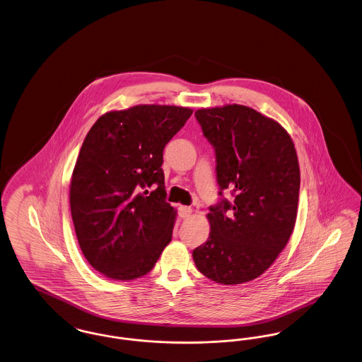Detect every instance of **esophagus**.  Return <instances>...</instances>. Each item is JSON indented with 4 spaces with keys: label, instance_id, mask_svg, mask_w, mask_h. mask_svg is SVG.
Instances as JSON below:
<instances>
[{
    "label": "esophagus",
    "instance_id": "34e87169",
    "mask_svg": "<svg viewBox=\"0 0 362 362\" xmlns=\"http://www.w3.org/2000/svg\"><path fill=\"white\" fill-rule=\"evenodd\" d=\"M191 213H192V209L189 206H179V216L182 217V218H189V216H191Z\"/></svg>",
    "mask_w": 362,
    "mask_h": 362
}]
</instances>
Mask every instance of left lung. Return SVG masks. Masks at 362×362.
<instances>
[{
  "instance_id": "obj_1",
  "label": "left lung",
  "mask_w": 362,
  "mask_h": 362,
  "mask_svg": "<svg viewBox=\"0 0 362 362\" xmlns=\"http://www.w3.org/2000/svg\"><path fill=\"white\" fill-rule=\"evenodd\" d=\"M216 153L220 202L209 207L210 233L192 251L207 278L238 285L263 274L292 235L300 168L288 132L258 111L240 105L195 112ZM230 189L234 199L222 192Z\"/></svg>"
}]
</instances>
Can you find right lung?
I'll list each match as a JSON object with an SVG mask.
<instances>
[{
	"mask_svg": "<svg viewBox=\"0 0 362 362\" xmlns=\"http://www.w3.org/2000/svg\"><path fill=\"white\" fill-rule=\"evenodd\" d=\"M191 114L142 104L104 114L88 132L71 175L70 210L84 257L104 276H145L171 241L176 211L165 201L163 152Z\"/></svg>",
	"mask_w": 362,
	"mask_h": 362,
	"instance_id": "right-lung-1",
	"label": "right lung"
}]
</instances>
